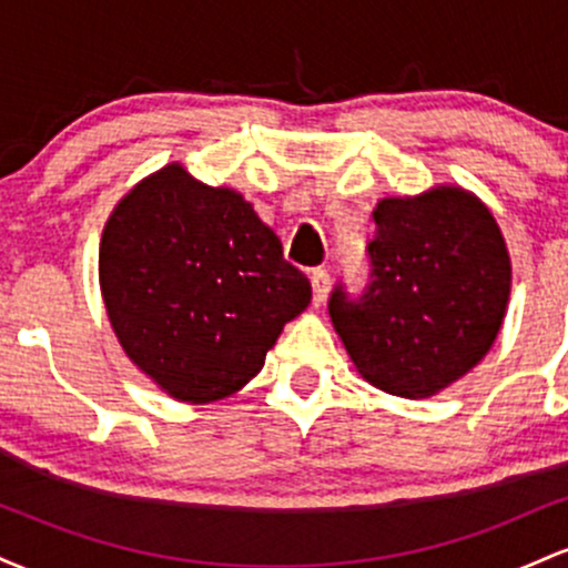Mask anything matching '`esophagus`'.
Wrapping results in <instances>:
<instances>
[{"label":"esophagus","mask_w":568,"mask_h":568,"mask_svg":"<svg viewBox=\"0 0 568 568\" xmlns=\"http://www.w3.org/2000/svg\"><path fill=\"white\" fill-rule=\"evenodd\" d=\"M310 283H312V293H315V304L321 306L325 298H328V291H331V275L325 270H315L310 275Z\"/></svg>","instance_id":"1"}]
</instances>
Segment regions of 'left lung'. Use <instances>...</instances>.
Returning a JSON list of instances; mask_svg holds the SVG:
<instances>
[{
	"label": "left lung",
	"mask_w": 568,
	"mask_h": 568,
	"mask_svg": "<svg viewBox=\"0 0 568 568\" xmlns=\"http://www.w3.org/2000/svg\"><path fill=\"white\" fill-rule=\"evenodd\" d=\"M374 221L368 291L349 302L338 285L331 321L374 387L410 400L438 395L499 334L513 285L507 243L484 202L454 184L384 197Z\"/></svg>",
	"instance_id": "obj_1"
}]
</instances>
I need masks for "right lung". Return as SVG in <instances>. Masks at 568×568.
Listing matches in <instances>:
<instances>
[{"mask_svg": "<svg viewBox=\"0 0 568 568\" xmlns=\"http://www.w3.org/2000/svg\"><path fill=\"white\" fill-rule=\"evenodd\" d=\"M98 280L125 355L162 393L211 403L264 368L312 285L283 243L230 186L181 162L141 179L101 234Z\"/></svg>", "mask_w": 568, "mask_h": 568, "instance_id": "add662e5", "label": "right lung"}]
</instances>
